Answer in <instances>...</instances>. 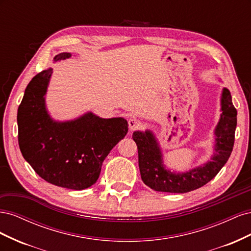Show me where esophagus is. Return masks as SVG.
I'll return each instance as SVG.
<instances>
[{"label":"esophagus","mask_w":251,"mask_h":251,"mask_svg":"<svg viewBox=\"0 0 251 251\" xmlns=\"http://www.w3.org/2000/svg\"><path fill=\"white\" fill-rule=\"evenodd\" d=\"M139 126H140V121L136 119L135 117H131L128 119V127H130L131 131L136 130Z\"/></svg>","instance_id":"1"}]
</instances>
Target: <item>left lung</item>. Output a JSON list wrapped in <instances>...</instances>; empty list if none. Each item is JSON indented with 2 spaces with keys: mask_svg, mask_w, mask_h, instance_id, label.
<instances>
[{
  "mask_svg": "<svg viewBox=\"0 0 251 251\" xmlns=\"http://www.w3.org/2000/svg\"><path fill=\"white\" fill-rule=\"evenodd\" d=\"M221 111L215 130V154L211 160L185 173H172L166 170L160 147L151 131L134 132L133 140L137 144L143 183L157 192L183 194L195 191L214 179L231 154L237 127V110L232 104L229 90L226 88L222 91Z\"/></svg>",
  "mask_w": 251,
  "mask_h": 251,
  "instance_id": "8db88e82",
  "label": "left lung"
}]
</instances>
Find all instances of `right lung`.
Listing matches in <instances>:
<instances>
[{"mask_svg": "<svg viewBox=\"0 0 251 251\" xmlns=\"http://www.w3.org/2000/svg\"><path fill=\"white\" fill-rule=\"evenodd\" d=\"M71 57L55 55L54 62ZM52 68L28 83L18 110L19 146L25 160L45 181L81 191L92 186L111 150L127 133L123 117L100 118L92 112L69 121L53 120L45 104Z\"/></svg>", "mask_w": 251, "mask_h": 251, "instance_id": "obj_1", "label": "right lung"}]
</instances>
